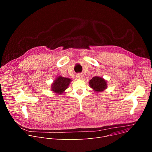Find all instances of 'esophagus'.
<instances>
[{
  "label": "esophagus",
  "mask_w": 152,
  "mask_h": 152,
  "mask_svg": "<svg viewBox=\"0 0 152 152\" xmlns=\"http://www.w3.org/2000/svg\"><path fill=\"white\" fill-rule=\"evenodd\" d=\"M76 77L77 79H82L83 77V75L82 73H77L76 75Z\"/></svg>",
  "instance_id": "1"
}]
</instances>
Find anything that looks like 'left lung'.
<instances>
[{
	"instance_id": "1",
	"label": "left lung",
	"mask_w": 152,
	"mask_h": 152,
	"mask_svg": "<svg viewBox=\"0 0 152 152\" xmlns=\"http://www.w3.org/2000/svg\"><path fill=\"white\" fill-rule=\"evenodd\" d=\"M90 87L96 92H101L107 88V82L102 77L99 76L93 77L89 82Z\"/></svg>"
}]
</instances>
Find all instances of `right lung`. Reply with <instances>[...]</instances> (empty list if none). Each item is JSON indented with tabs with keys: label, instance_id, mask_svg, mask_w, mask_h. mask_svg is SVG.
<instances>
[{
	"label": "right lung",
	"instance_id": "1",
	"mask_svg": "<svg viewBox=\"0 0 152 152\" xmlns=\"http://www.w3.org/2000/svg\"><path fill=\"white\" fill-rule=\"evenodd\" d=\"M72 80L67 77H64L62 76H58L52 83L51 90L55 93L61 94L64 93L68 87Z\"/></svg>",
	"mask_w": 152,
	"mask_h": 152
}]
</instances>
